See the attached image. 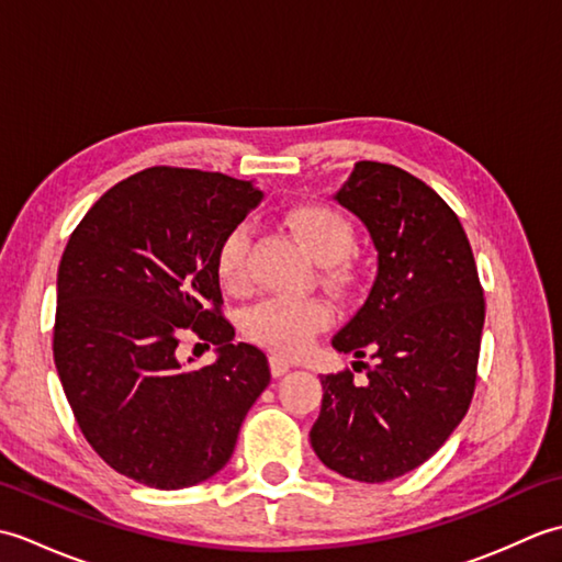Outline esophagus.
Masks as SVG:
<instances>
[{
	"label": "esophagus",
	"instance_id": "obj_1",
	"mask_svg": "<svg viewBox=\"0 0 562 562\" xmlns=\"http://www.w3.org/2000/svg\"><path fill=\"white\" fill-rule=\"evenodd\" d=\"M290 369H292V362H288V360H284V357H280V355H270V372H272V376L288 374Z\"/></svg>",
	"mask_w": 562,
	"mask_h": 562
}]
</instances>
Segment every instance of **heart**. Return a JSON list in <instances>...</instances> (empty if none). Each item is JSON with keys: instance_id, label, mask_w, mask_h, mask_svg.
Returning a JSON list of instances; mask_svg holds the SVG:
<instances>
[{"instance_id": "b5f03b06", "label": "heart", "mask_w": 562, "mask_h": 562, "mask_svg": "<svg viewBox=\"0 0 562 562\" xmlns=\"http://www.w3.org/2000/svg\"><path fill=\"white\" fill-rule=\"evenodd\" d=\"M290 229L300 236L333 284L350 282L348 254L355 246L352 224L338 210L326 205H300L288 214ZM248 246L250 234L246 224H236L226 232L217 248V274L224 288L241 290L248 282ZM330 308L321 300H290V296H270L258 302L246 316V333L256 342L266 345L278 355L302 352L316 333L328 328Z\"/></svg>"}]
</instances>
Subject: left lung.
Segmentation results:
<instances>
[{"instance_id": "1", "label": "left lung", "mask_w": 562, "mask_h": 562, "mask_svg": "<svg viewBox=\"0 0 562 562\" xmlns=\"http://www.w3.org/2000/svg\"><path fill=\"white\" fill-rule=\"evenodd\" d=\"M362 220L379 254L374 288L333 348L364 357L367 384L350 369L321 376L324 401L312 447L330 471L386 483L425 463L469 411L483 288L457 214L420 178L391 164L357 161L336 193Z\"/></svg>"}]
</instances>
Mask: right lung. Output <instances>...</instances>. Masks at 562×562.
<instances>
[{
    "label": "right lung",
    "instance_id": "obj_1",
    "mask_svg": "<svg viewBox=\"0 0 562 562\" xmlns=\"http://www.w3.org/2000/svg\"><path fill=\"white\" fill-rule=\"evenodd\" d=\"M260 200L250 181L151 166L103 193L69 236L55 367L83 437L127 479L159 491L212 479L270 384L268 357L232 342L217 274L222 238ZM188 329L218 345L217 363L182 367Z\"/></svg>",
    "mask_w": 562,
    "mask_h": 562
}]
</instances>
